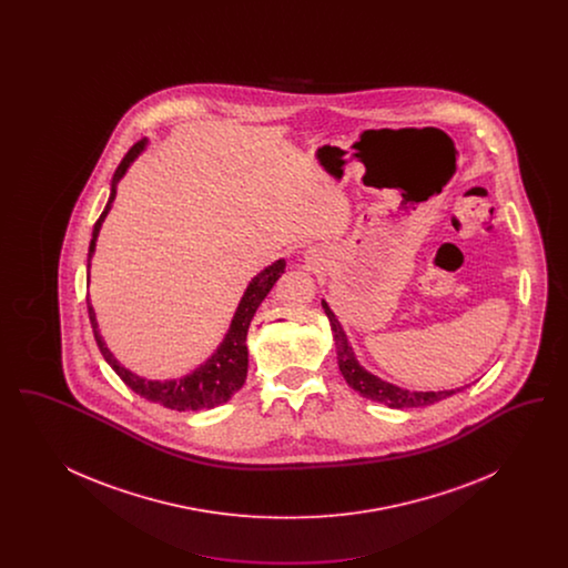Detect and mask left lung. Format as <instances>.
I'll list each match as a JSON object with an SVG mask.
<instances>
[{
    "mask_svg": "<svg viewBox=\"0 0 568 568\" xmlns=\"http://www.w3.org/2000/svg\"><path fill=\"white\" fill-rule=\"evenodd\" d=\"M322 306H324L325 315L329 320V327L334 332L338 368H341L345 381L349 383V387H353L359 396L381 403V405L392 406V408H415V406L434 405V403L445 400V398H449V396H454V394L464 389V387H458V389H443V392H408V389H403L394 383H387V381L378 378L377 375L368 373L357 362L343 325L336 320V315L332 313V308L327 306L325 300H322Z\"/></svg>",
    "mask_w": 568,
    "mask_h": 568,
    "instance_id": "left-lung-1",
    "label": "left lung"
}]
</instances>
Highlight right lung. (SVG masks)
Instances as JSON below:
<instances>
[{
	"label": "right lung",
	"instance_id": "obj_1",
	"mask_svg": "<svg viewBox=\"0 0 568 568\" xmlns=\"http://www.w3.org/2000/svg\"><path fill=\"white\" fill-rule=\"evenodd\" d=\"M149 140L142 138L140 142H135L134 146L128 151V155L121 160L119 168L114 170L112 176V185H110V195L104 211L100 219L93 225V234H91V243H89V255H87V271H91V260L95 253V243L102 230V223L112 209V202L116 197V185L119 181L125 176V172L130 170V165L135 162V158L146 149ZM285 272V260H276L268 268L260 272L257 276L251 278V283L246 285L243 297L236 306V313L232 317V324L227 327L221 345L216 347L215 353L200 364L193 373L181 378H168V381H149V378L140 377L132 371H128L125 366L119 364V359L110 353L100 327L95 320V311L91 306V300L87 297V311H89V322L93 327V336L95 343L100 347V352L104 355V359L109 362L110 368L121 377V381L132 387L138 396L165 406V408H174V410H202V408H213V406L227 403L241 387L246 378V368H248V349H246V332L251 320L257 311V306L262 304V300L268 296L272 285L278 281V276ZM89 278V276H87Z\"/></svg>",
	"mask_w": 568,
	"mask_h": 568
}]
</instances>
